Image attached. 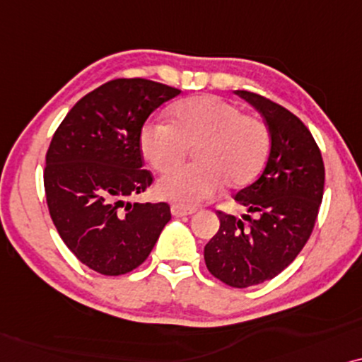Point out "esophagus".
<instances>
[{
  "label": "esophagus",
  "instance_id": "34e87169",
  "mask_svg": "<svg viewBox=\"0 0 362 362\" xmlns=\"http://www.w3.org/2000/svg\"><path fill=\"white\" fill-rule=\"evenodd\" d=\"M195 209H190V206H184V205H172V215L173 216H187V215H194Z\"/></svg>",
  "mask_w": 362,
  "mask_h": 362
}]
</instances>
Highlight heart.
Listing matches in <instances>:
<instances>
[{"label":"heart","mask_w":362,"mask_h":362,"mask_svg":"<svg viewBox=\"0 0 362 362\" xmlns=\"http://www.w3.org/2000/svg\"><path fill=\"white\" fill-rule=\"evenodd\" d=\"M173 124L148 120L141 131L144 156L157 170L180 165L197 147L195 162L163 175L158 194L184 206L214 197L221 184L242 187L262 170L272 148L268 125L216 95H200L172 109Z\"/></svg>","instance_id":"b5f03b06"}]
</instances>
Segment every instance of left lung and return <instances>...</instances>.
<instances>
[{
  "instance_id": "left-lung-1",
  "label": "left lung",
  "mask_w": 362,
  "mask_h": 362,
  "mask_svg": "<svg viewBox=\"0 0 362 362\" xmlns=\"http://www.w3.org/2000/svg\"><path fill=\"white\" fill-rule=\"evenodd\" d=\"M267 122L272 151L257 182L235 195L252 218L216 210L220 228L205 245L209 272L231 288L273 279L298 257L315 228L325 192V163L310 129L263 95L237 90Z\"/></svg>"
}]
</instances>
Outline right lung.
Segmentation results:
<instances>
[{
  "label": "right lung",
  "instance_id": "obj_1",
  "mask_svg": "<svg viewBox=\"0 0 362 362\" xmlns=\"http://www.w3.org/2000/svg\"><path fill=\"white\" fill-rule=\"evenodd\" d=\"M180 89L151 79H112L77 100L46 152L45 192L66 247L86 267L119 276L146 262L170 205L131 204L152 185L142 168L141 131Z\"/></svg>",
  "mask_w": 362,
  "mask_h": 362
}]
</instances>
